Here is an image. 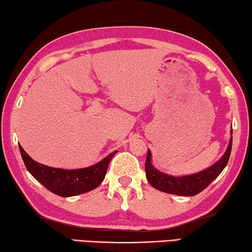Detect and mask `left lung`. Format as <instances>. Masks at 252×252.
<instances>
[{
    "mask_svg": "<svg viewBox=\"0 0 252 252\" xmlns=\"http://www.w3.org/2000/svg\"><path fill=\"white\" fill-rule=\"evenodd\" d=\"M231 147L232 136L230 137V140H229L226 153L223 154V156L215 165L200 171V173L189 176H182V177H175V176L164 174L156 169L152 165V153L148 149L146 164H145L147 180L154 188L160 191L178 196H195L208 187L218 177L224 167L227 166L229 157H230Z\"/></svg>",
    "mask_w": 252,
    "mask_h": 252,
    "instance_id": "obj_1",
    "label": "left lung"
}]
</instances>
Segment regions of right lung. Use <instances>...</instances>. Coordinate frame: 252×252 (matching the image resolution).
<instances>
[{
  "label": "right lung",
  "mask_w": 252,
  "mask_h": 252,
  "mask_svg": "<svg viewBox=\"0 0 252 252\" xmlns=\"http://www.w3.org/2000/svg\"><path fill=\"white\" fill-rule=\"evenodd\" d=\"M20 152L26 169L48 190L61 197H72L91 191L103 183L109 161L116 152L91 167L81 169L54 168L33 160L20 145Z\"/></svg>",
  "instance_id": "obj_1"
}]
</instances>
